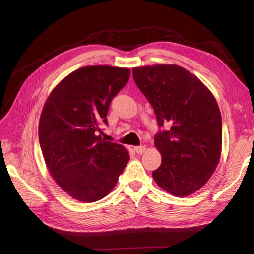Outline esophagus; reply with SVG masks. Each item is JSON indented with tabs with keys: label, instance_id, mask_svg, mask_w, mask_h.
I'll use <instances>...</instances> for the list:
<instances>
[{
	"label": "esophagus",
	"instance_id": "34e87169",
	"mask_svg": "<svg viewBox=\"0 0 254 254\" xmlns=\"http://www.w3.org/2000/svg\"><path fill=\"white\" fill-rule=\"evenodd\" d=\"M146 150L145 146H135L134 151L137 153V155H142V153Z\"/></svg>",
	"mask_w": 254,
	"mask_h": 254
}]
</instances>
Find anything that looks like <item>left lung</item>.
I'll use <instances>...</instances> for the list:
<instances>
[{"mask_svg": "<svg viewBox=\"0 0 254 254\" xmlns=\"http://www.w3.org/2000/svg\"><path fill=\"white\" fill-rule=\"evenodd\" d=\"M137 88L152 106L162 163L152 177L168 193L184 197L201 189L221 153V114L216 99L194 74L176 64L133 67Z\"/></svg>", "mask_w": 254, "mask_h": 254, "instance_id": "obj_1", "label": "left lung"}]
</instances>
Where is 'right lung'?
<instances>
[{
    "label": "right lung",
    "instance_id": "obj_1",
    "mask_svg": "<svg viewBox=\"0 0 254 254\" xmlns=\"http://www.w3.org/2000/svg\"><path fill=\"white\" fill-rule=\"evenodd\" d=\"M130 70L109 65L78 68L61 80L45 102L39 142L52 177L76 200L94 202L108 195L128 161V150L102 139V123Z\"/></svg>",
    "mask_w": 254,
    "mask_h": 254
}]
</instances>
